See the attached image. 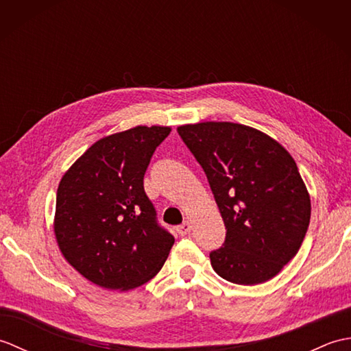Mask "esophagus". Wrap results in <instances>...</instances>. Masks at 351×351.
<instances>
[{
    "label": "esophagus",
    "mask_w": 351,
    "mask_h": 351,
    "mask_svg": "<svg viewBox=\"0 0 351 351\" xmlns=\"http://www.w3.org/2000/svg\"><path fill=\"white\" fill-rule=\"evenodd\" d=\"M176 230H178V234H180L181 237L187 235V234H190V230H191V223L190 221H184L182 225L178 226Z\"/></svg>",
    "instance_id": "obj_1"
}]
</instances>
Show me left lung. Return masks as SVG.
<instances>
[{"label": "left lung", "instance_id": "8db88e82", "mask_svg": "<svg viewBox=\"0 0 351 351\" xmlns=\"http://www.w3.org/2000/svg\"><path fill=\"white\" fill-rule=\"evenodd\" d=\"M202 166L226 226L210 253L220 278L238 285L270 280L293 259L311 220V199L293 156L250 126L202 122L178 126Z\"/></svg>", "mask_w": 351, "mask_h": 351}]
</instances>
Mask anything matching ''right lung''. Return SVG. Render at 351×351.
Masks as SVG:
<instances>
[{
    "label": "right lung",
    "instance_id": "add662e5",
    "mask_svg": "<svg viewBox=\"0 0 351 351\" xmlns=\"http://www.w3.org/2000/svg\"><path fill=\"white\" fill-rule=\"evenodd\" d=\"M169 126H136L96 141L63 175L54 234L64 259L95 285L126 291L161 270L175 238L143 187Z\"/></svg>",
    "mask_w": 351,
    "mask_h": 351
}]
</instances>
